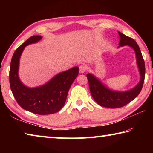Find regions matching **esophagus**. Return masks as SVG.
Masks as SVG:
<instances>
[{"label":"esophagus","mask_w":153,"mask_h":153,"mask_svg":"<svg viewBox=\"0 0 153 153\" xmlns=\"http://www.w3.org/2000/svg\"><path fill=\"white\" fill-rule=\"evenodd\" d=\"M86 65H81L79 66V73L80 74H83V73H84L85 71H86Z\"/></svg>","instance_id":"1"}]
</instances>
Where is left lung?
Wrapping results in <instances>:
<instances>
[{"mask_svg": "<svg viewBox=\"0 0 153 153\" xmlns=\"http://www.w3.org/2000/svg\"><path fill=\"white\" fill-rule=\"evenodd\" d=\"M118 33L120 37L118 47L129 46L135 51L136 63L140 76V79L138 84L132 89L127 91H116L111 90L105 86L101 81L96 77L94 75L91 74L86 75L88 80L90 91L94 100L100 106L111 108L122 107L137 97L143 86L145 76L144 61L138 44L133 38L128 37L121 32H118Z\"/></svg>", "mask_w": 153, "mask_h": 153, "instance_id": "obj_1", "label": "left lung"}]
</instances>
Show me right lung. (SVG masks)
Here are the masks:
<instances>
[{
    "instance_id": "1",
    "label": "right lung",
    "mask_w": 153,
    "mask_h": 153,
    "mask_svg": "<svg viewBox=\"0 0 153 153\" xmlns=\"http://www.w3.org/2000/svg\"><path fill=\"white\" fill-rule=\"evenodd\" d=\"M41 36H33L15 50L9 70L10 87L15 100L21 107L38 115H49L60 111L65 105L72 83L79 73L74 67L61 72L42 86L29 88L19 79V59L25 47L42 39Z\"/></svg>"
}]
</instances>
